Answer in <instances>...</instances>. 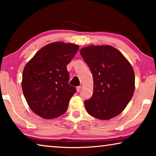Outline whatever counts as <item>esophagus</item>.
Returning a JSON list of instances; mask_svg holds the SVG:
<instances>
[{"label":"esophagus","mask_w":156,"mask_h":156,"mask_svg":"<svg viewBox=\"0 0 156 156\" xmlns=\"http://www.w3.org/2000/svg\"><path fill=\"white\" fill-rule=\"evenodd\" d=\"M81 89H82V87L81 86H78V87H76V89H77V91L78 92L80 91L81 90Z\"/></svg>","instance_id":"34e87169"}]
</instances>
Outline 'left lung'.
Returning <instances> with one entry per match:
<instances>
[{
  "label": "left lung",
  "instance_id": "8db88e82",
  "mask_svg": "<svg viewBox=\"0 0 156 156\" xmlns=\"http://www.w3.org/2000/svg\"><path fill=\"white\" fill-rule=\"evenodd\" d=\"M93 75L94 93L84 100L89 114L109 120L122 112L133 97L135 75L126 58L109 45L89 46L80 51Z\"/></svg>",
  "mask_w": 156,
  "mask_h": 156
}]
</instances>
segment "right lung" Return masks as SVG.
Segmentation results:
<instances>
[{
	"mask_svg": "<svg viewBox=\"0 0 156 156\" xmlns=\"http://www.w3.org/2000/svg\"><path fill=\"white\" fill-rule=\"evenodd\" d=\"M77 44L52 43L43 47L25 65L22 89L30 109L44 119L66 112L69 100L76 92L69 84L67 65L74 57Z\"/></svg>",
	"mask_w": 156,
	"mask_h": 156,
	"instance_id": "add662e5",
	"label": "right lung"
}]
</instances>
